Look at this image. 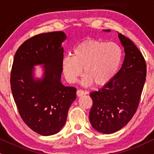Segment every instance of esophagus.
<instances>
[{
  "label": "esophagus",
  "mask_w": 154,
  "mask_h": 154,
  "mask_svg": "<svg viewBox=\"0 0 154 154\" xmlns=\"http://www.w3.org/2000/svg\"><path fill=\"white\" fill-rule=\"evenodd\" d=\"M86 93H87V92H84L82 90H78L77 91V95L78 96V97H81V96H82L83 95H85Z\"/></svg>",
  "instance_id": "esophagus-1"
}]
</instances>
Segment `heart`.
<instances>
[{"label":"heart","mask_w":154,"mask_h":154,"mask_svg":"<svg viewBox=\"0 0 154 154\" xmlns=\"http://www.w3.org/2000/svg\"><path fill=\"white\" fill-rule=\"evenodd\" d=\"M121 48L115 42L88 40L81 42L73 50L72 56H65L62 61V69L65 79L75 83L83 73L82 84L85 87L95 82L104 85L117 73L121 64Z\"/></svg>","instance_id":"1"}]
</instances>
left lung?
Wrapping results in <instances>:
<instances>
[{"instance_id":"left-lung-1","label":"left lung","mask_w":154,"mask_h":154,"mask_svg":"<svg viewBox=\"0 0 154 154\" xmlns=\"http://www.w3.org/2000/svg\"><path fill=\"white\" fill-rule=\"evenodd\" d=\"M110 32V30H103ZM125 51L120 69L97 91L90 92L93 101L90 123L98 132L116 133L127 125L136 112L146 81L145 59L131 40L118 33Z\"/></svg>"}]
</instances>
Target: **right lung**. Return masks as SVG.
Segmentation results:
<instances>
[{"instance_id":"1","label":"right lung","mask_w":154,"mask_h":154,"mask_svg":"<svg viewBox=\"0 0 154 154\" xmlns=\"http://www.w3.org/2000/svg\"><path fill=\"white\" fill-rule=\"evenodd\" d=\"M63 31L40 34L24 42L14 57L11 88L23 122L42 136L59 133L66 123L67 112L76 99L74 87L61 82ZM42 65L43 75L35 77V68Z\"/></svg>"}]
</instances>
